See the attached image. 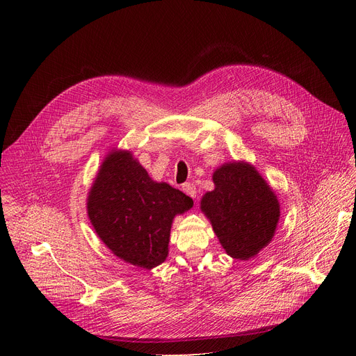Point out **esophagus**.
I'll return each instance as SVG.
<instances>
[{"label": "esophagus", "mask_w": 356, "mask_h": 356, "mask_svg": "<svg viewBox=\"0 0 356 356\" xmlns=\"http://www.w3.org/2000/svg\"><path fill=\"white\" fill-rule=\"evenodd\" d=\"M183 192L186 193V195H189L191 197H196V186L193 184V183H184L183 184Z\"/></svg>", "instance_id": "obj_1"}]
</instances>
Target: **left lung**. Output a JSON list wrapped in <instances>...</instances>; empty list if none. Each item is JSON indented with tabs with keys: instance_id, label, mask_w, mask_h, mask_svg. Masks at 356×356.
<instances>
[{
	"instance_id": "obj_1",
	"label": "left lung",
	"mask_w": 356,
	"mask_h": 356,
	"mask_svg": "<svg viewBox=\"0 0 356 356\" xmlns=\"http://www.w3.org/2000/svg\"><path fill=\"white\" fill-rule=\"evenodd\" d=\"M215 189L200 199L222 248L236 259L248 261L274 238L280 202L257 168L247 161H229L213 172Z\"/></svg>"
}]
</instances>
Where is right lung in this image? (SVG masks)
<instances>
[{
	"label": "right lung",
	"mask_w": 356,
	"mask_h": 356,
	"mask_svg": "<svg viewBox=\"0 0 356 356\" xmlns=\"http://www.w3.org/2000/svg\"><path fill=\"white\" fill-rule=\"evenodd\" d=\"M193 200L154 181L129 149L112 148L93 180L86 211L104 244L128 264L152 270L168 255L170 229Z\"/></svg>",
	"instance_id": "obj_1"
}]
</instances>
